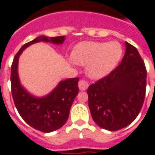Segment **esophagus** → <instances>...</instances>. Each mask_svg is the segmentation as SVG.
<instances>
[{
  "label": "esophagus",
  "mask_w": 155,
  "mask_h": 155,
  "mask_svg": "<svg viewBox=\"0 0 155 155\" xmlns=\"http://www.w3.org/2000/svg\"><path fill=\"white\" fill-rule=\"evenodd\" d=\"M78 85H79V89L81 91H85V90H87L88 86H89L87 81H84V80H81V81H79Z\"/></svg>",
  "instance_id": "esophagus-1"
}]
</instances>
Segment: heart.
I'll return each instance as SVG.
<instances>
[{"mask_svg": "<svg viewBox=\"0 0 155 155\" xmlns=\"http://www.w3.org/2000/svg\"><path fill=\"white\" fill-rule=\"evenodd\" d=\"M123 54L121 45L111 42H81L72 52L74 63L86 65V73L93 79H101L117 66Z\"/></svg>", "mask_w": 155, "mask_h": 155, "instance_id": "heart-1", "label": "heart"}]
</instances>
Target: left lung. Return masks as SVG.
<instances>
[{
  "label": "left lung",
  "instance_id": "left-lung-1",
  "mask_svg": "<svg viewBox=\"0 0 155 155\" xmlns=\"http://www.w3.org/2000/svg\"><path fill=\"white\" fill-rule=\"evenodd\" d=\"M126 51L116 69L87 90L91 116L98 126L115 131L130 125L143 106L147 72L139 51L125 42Z\"/></svg>",
  "mask_w": 155,
  "mask_h": 155
}]
</instances>
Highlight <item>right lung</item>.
I'll list each match as a JSON object with an SVG mask.
<instances>
[{"label": "right lung", "instance_id": "add662e5", "mask_svg": "<svg viewBox=\"0 0 155 155\" xmlns=\"http://www.w3.org/2000/svg\"><path fill=\"white\" fill-rule=\"evenodd\" d=\"M64 36L48 37L40 35L22 45L14 57L11 71V83L13 101L19 114L30 126L44 133L59 130L67 121L70 110L79 93V78L66 79L59 82L56 87L42 97L33 95L21 84L18 74L20 55L30 45L38 42L61 45Z\"/></svg>", "mask_w": 155, "mask_h": 155}]
</instances>
